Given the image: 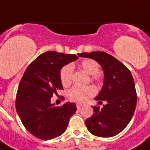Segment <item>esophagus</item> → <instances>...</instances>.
<instances>
[{"mask_svg":"<svg viewBox=\"0 0 150 150\" xmlns=\"http://www.w3.org/2000/svg\"><path fill=\"white\" fill-rule=\"evenodd\" d=\"M76 107H77V109H80V108L82 107V104H76Z\"/></svg>","mask_w":150,"mask_h":150,"instance_id":"obj_1","label":"esophagus"}]
</instances>
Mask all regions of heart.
Returning <instances> with one entry per match:
<instances>
[{
  "mask_svg": "<svg viewBox=\"0 0 150 150\" xmlns=\"http://www.w3.org/2000/svg\"><path fill=\"white\" fill-rule=\"evenodd\" d=\"M80 67L89 75H91V79L96 81L99 79L100 65L97 61L93 59H85L80 63ZM60 79L64 86H68L72 81V68L70 65H66L61 70ZM96 93V90L92 86H75L68 91V96L69 100L74 102L82 103Z\"/></svg>",
  "mask_w": 150,
  "mask_h": 150,
  "instance_id": "b5f03b06",
  "label": "heart"
}]
</instances>
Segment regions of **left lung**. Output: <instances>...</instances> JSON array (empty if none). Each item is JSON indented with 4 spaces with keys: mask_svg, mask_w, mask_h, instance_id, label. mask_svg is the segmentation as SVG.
<instances>
[{
    "mask_svg": "<svg viewBox=\"0 0 150 150\" xmlns=\"http://www.w3.org/2000/svg\"><path fill=\"white\" fill-rule=\"evenodd\" d=\"M79 57L97 61L104 73L100 93L94 98L102 108L93 107V114L86 120L89 132L99 137H112L126 128L135 112L137 94L130 71L111 55L103 51L82 53Z\"/></svg>",
    "mask_w": 150,
    "mask_h": 150,
    "instance_id": "1",
    "label": "left lung"
}]
</instances>
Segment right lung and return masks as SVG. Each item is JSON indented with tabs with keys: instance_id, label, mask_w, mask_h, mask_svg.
Segmentation results:
<instances>
[{
	"instance_id": "obj_1",
	"label": "right lung",
	"mask_w": 150,
	"mask_h": 150,
	"mask_svg": "<svg viewBox=\"0 0 150 150\" xmlns=\"http://www.w3.org/2000/svg\"><path fill=\"white\" fill-rule=\"evenodd\" d=\"M78 58L75 54L47 51L37 57L25 71L18 88L15 107L25 128L35 137L52 139L67 129L77 110L76 105L67 102L55 107L50 99L57 89H63L61 68Z\"/></svg>"
}]
</instances>
